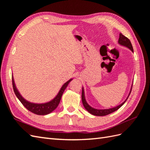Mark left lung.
I'll return each instance as SVG.
<instances>
[{
    "instance_id": "left-lung-1",
    "label": "left lung",
    "mask_w": 150,
    "mask_h": 150,
    "mask_svg": "<svg viewBox=\"0 0 150 150\" xmlns=\"http://www.w3.org/2000/svg\"><path fill=\"white\" fill-rule=\"evenodd\" d=\"M118 43H119L121 46H123L127 47L132 52H134V49L133 47H132V43L130 42V41L129 40V39H128L127 37H125V36H123L122 34L120 33V38H119V40H118ZM133 85V83H132ZM132 85L131 86L130 88V91L129 92V94L127 96V99L125 100L124 102L121 103L120 105H117L116 107H114L112 108H110V109H95V108H93L92 107L90 106L89 104L88 103V102H86V97H85V93H84V89H83V88L82 87V103L84 107V108L86 109V110H88V112H89L90 114H91L94 116H106V115L109 114L110 113L114 112V111L117 110V109H119L122 106L123 104L126 102L127 100L128 99V96H129L130 94L131 93L132 91Z\"/></svg>"
}]
</instances>
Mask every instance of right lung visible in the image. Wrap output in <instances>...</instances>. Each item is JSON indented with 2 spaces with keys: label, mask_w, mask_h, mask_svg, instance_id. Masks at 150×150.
Segmentation results:
<instances>
[{
  "label": "right lung",
  "mask_w": 150,
  "mask_h": 150,
  "mask_svg": "<svg viewBox=\"0 0 150 150\" xmlns=\"http://www.w3.org/2000/svg\"><path fill=\"white\" fill-rule=\"evenodd\" d=\"M73 79H69L67 82H65L61 89L59 90L57 96L55 98L50 100V102L43 103H35L33 102H30L29 101L26 100L25 98H23V96L20 95L18 90L17 89L15 81H14L13 76H12V82H13V88L14 92H15L16 96L20 102L23 104V105L25 107L27 110H29L30 112L34 113L38 115H47L51 113L52 111H54L57 107L59 102H60L62 94H63L64 90L67 88L68 83L71 81Z\"/></svg>",
  "instance_id": "right-lung-1"
}]
</instances>
